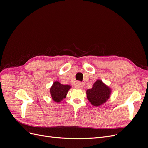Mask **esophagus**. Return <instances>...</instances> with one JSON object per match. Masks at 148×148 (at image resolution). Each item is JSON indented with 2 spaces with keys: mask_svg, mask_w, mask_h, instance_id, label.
<instances>
[{
  "mask_svg": "<svg viewBox=\"0 0 148 148\" xmlns=\"http://www.w3.org/2000/svg\"><path fill=\"white\" fill-rule=\"evenodd\" d=\"M75 88H77V89H80V88H82L83 87V84H82V83H81L80 82H77V83L75 84Z\"/></svg>",
  "mask_w": 148,
  "mask_h": 148,
  "instance_id": "obj_1",
  "label": "esophagus"
}]
</instances>
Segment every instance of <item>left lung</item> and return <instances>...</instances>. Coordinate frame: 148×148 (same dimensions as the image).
Returning a JSON list of instances; mask_svg holds the SVG:
<instances>
[{
	"mask_svg": "<svg viewBox=\"0 0 148 148\" xmlns=\"http://www.w3.org/2000/svg\"><path fill=\"white\" fill-rule=\"evenodd\" d=\"M112 89L109 86L103 83L101 79H97L93 84L92 88L86 91V96L92 106L98 107L108 101Z\"/></svg>",
	"mask_w": 148,
	"mask_h": 148,
	"instance_id": "obj_1",
	"label": "left lung"
}]
</instances>
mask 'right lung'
Instances as JSON below:
<instances>
[{
    "mask_svg": "<svg viewBox=\"0 0 148 148\" xmlns=\"http://www.w3.org/2000/svg\"><path fill=\"white\" fill-rule=\"evenodd\" d=\"M71 88L68 84H62L59 82H54L50 88V93L52 100L59 103L66 97L67 93Z\"/></svg>",
    "mask_w": 148,
    "mask_h": 148,
    "instance_id": "right-lung-1",
    "label": "right lung"
}]
</instances>
